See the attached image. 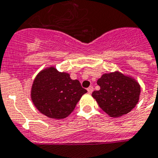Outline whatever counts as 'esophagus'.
<instances>
[{
    "instance_id": "1",
    "label": "esophagus",
    "mask_w": 158,
    "mask_h": 158,
    "mask_svg": "<svg viewBox=\"0 0 158 158\" xmlns=\"http://www.w3.org/2000/svg\"><path fill=\"white\" fill-rule=\"evenodd\" d=\"M93 90H94V88H93V86H89L87 88V91L89 92V94H90V93H92V92H93Z\"/></svg>"
}]
</instances>
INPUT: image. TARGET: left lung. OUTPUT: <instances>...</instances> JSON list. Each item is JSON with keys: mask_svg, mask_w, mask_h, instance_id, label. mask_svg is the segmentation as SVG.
<instances>
[{"mask_svg": "<svg viewBox=\"0 0 158 158\" xmlns=\"http://www.w3.org/2000/svg\"><path fill=\"white\" fill-rule=\"evenodd\" d=\"M97 84L100 89L94 90L92 96L110 117L127 114L138 103L140 86L133 78L115 72L103 74L97 81Z\"/></svg>", "mask_w": 158, "mask_h": 158, "instance_id": "left-lung-1", "label": "left lung"}]
</instances>
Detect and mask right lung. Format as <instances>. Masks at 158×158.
<instances>
[{
	"mask_svg": "<svg viewBox=\"0 0 158 158\" xmlns=\"http://www.w3.org/2000/svg\"><path fill=\"white\" fill-rule=\"evenodd\" d=\"M87 90L69 74L48 68L36 76L31 86V97L36 108L46 117L63 119L74 110Z\"/></svg>",
	"mask_w": 158,
	"mask_h": 158,
	"instance_id": "1",
	"label": "right lung"
}]
</instances>
